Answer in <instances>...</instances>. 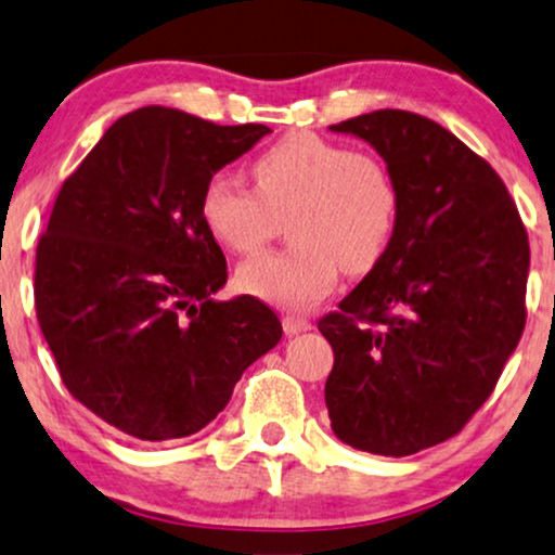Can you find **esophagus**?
I'll use <instances>...</instances> for the list:
<instances>
[{"label": "esophagus", "instance_id": "1", "mask_svg": "<svg viewBox=\"0 0 555 555\" xmlns=\"http://www.w3.org/2000/svg\"><path fill=\"white\" fill-rule=\"evenodd\" d=\"M283 328L287 336H295V334H304V331H311L313 323L304 319V315H295V313H287L283 319Z\"/></svg>", "mask_w": 555, "mask_h": 555}]
</instances>
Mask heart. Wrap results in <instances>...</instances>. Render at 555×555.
<instances>
[{
	"label": "heart",
	"mask_w": 555,
	"mask_h": 555,
	"mask_svg": "<svg viewBox=\"0 0 555 555\" xmlns=\"http://www.w3.org/2000/svg\"><path fill=\"white\" fill-rule=\"evenodd\" d=\"M251 172L255 185L216 172L201 191L206 229L236 255L268 244L287 216L293 242L242 264L244 293L300 311L334 287L339 268L359 275L385 255L400 198L377 155L293 132L264 150Z\"/></svg>",
	"instance_id": "heart-1"
}]
</instances>
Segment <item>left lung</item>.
I'll list each match as a JSON object with an SVG mask.
<instances>
[{
    "mask_svg": "<svg viewBox=\"0 0 555 555\" xmlns=\"http://www.w3.org/2000/svg\"><path fill=\"white\" fill-rule=\"evenodd\" d=\"M362 137L398 185L379 262L326 313L334 434L379 456L456 436L520 341L530 244L507 185L438 121L379 109L331 125Z\"/></svg>",
    "mask_w": 555,
    "mask_h": 555,
    "instance_id": "8db88e82",
    "label": "left lung"
}]
</instances>
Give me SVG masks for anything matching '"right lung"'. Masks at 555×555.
<instances>
[{"label": "right lung", "mask_w": 555, "mask_h": 555, "mask_svg": "<svg viewBox=\"0 0 555 555\" xmlns=\"http://www.w3.org/2000/svg\"><path fill=\"white\" fill-rule=\"evenodd\" d=\"M264 134L142 106L57 191L35 251V313L68 392L121 434H196L283 336L255 295L211 298L227 260L201 219L208 178Z\"/></svg>", "instance_id": "right-lung-1"}]
</instances>
